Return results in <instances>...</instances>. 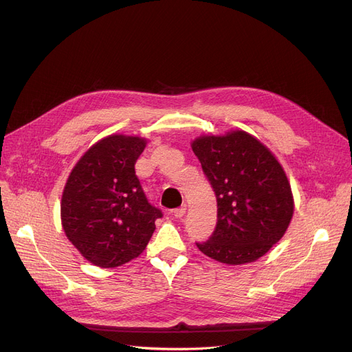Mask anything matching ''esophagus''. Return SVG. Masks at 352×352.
<instances>
[{"mask_svg": "<svg viewBox=\"0 0 352 352\" xmlns=\"http://www.w3.org/2000/svg\"><path fill=\"white\" fill-rule=\"evenodd\" d=\"M186 212H187V206L184 204V206H181L179 208L174 210V217H175V218H182L184 215H186Z\"/></svg>", "mask_w": 352, "mask_h": 352, "instance_id": "1", "label": "esophagus"}]
</instances>
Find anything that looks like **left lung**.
<instances>
[{"label": "left lung", "instance_id": "left-lung-1", "mask_svg": "<svg viewBox=\"0 0 352 352\" xmlns=\"http://www.w3.org/2000/svg\"><path fill=\"white\" fill-rule=\"evenodd\" d=\"M217 198V226L201 252L219 263H252L285 234L294 214L291 186L268 148L245 131L192 142Z\"/></svg>", "mask_w": 352, "mask_h": 352}]
</instances>
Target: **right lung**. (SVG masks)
<instances>
[{"instance_id":"obj_1","label":"right lung","mask_w":352,"mask_h":352,"mask_svg":"<svg viewBox=\"0 0 352 352\" xmlns=\"http://www.w3.org/2000/svg\"><path fill=\"white\" fill-rule=\"evenodd\" d=\"M145 144L140 137L109 135L89 148L67 179L63 228L82 256L101 268L138 256L162 217L135 175Z\"/></svg>"}]
</instances>
